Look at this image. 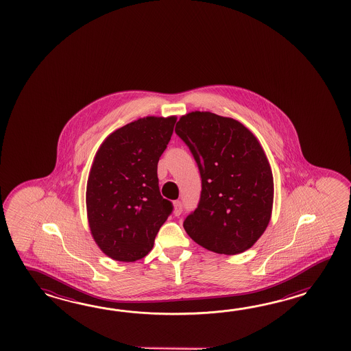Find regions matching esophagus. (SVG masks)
I'll list each match as a JSON object with an SVG mask.
<instances>
[{"mask_svg":"<svg viewBox=\"0 0 351 351\" xmlns=\"http://www.w3.org/2000/svg\"><path fill=\"white\" fill-rule=\"evenodd\" d=\"M182 210H183V204H182V202H174V215H176V216H179V215L182 213Z\"/></svg>","mask_w":351,"mask_h":351,"instance_id":"34e87169","label":"esophagus"}]
</instances>
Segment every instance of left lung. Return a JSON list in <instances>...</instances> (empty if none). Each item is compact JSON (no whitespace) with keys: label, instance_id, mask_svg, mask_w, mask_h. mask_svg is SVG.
Masks as SVG:
<instances>
[{"label":"left lung","instance_id":"obj_1","mask_svg":"<svg viewBox=\"0 0 351 351\" xmlns=\"http://www.w3.org/2000/svg\"><path fill=\"white\" fill-rule=\"evenodd\" d=\"M176 133L202 179L198 207L183 222L188 236L216 254L245 252L272 212L274 177L260 143L237 120L209 112L183 115Z\"/></svg>","mask_w":351,"mask_h":351}]
</instances>
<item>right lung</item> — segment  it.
Segmentation results:
<instances>
[{
    "instance_id": "1",
    "label": "right lung",
    "mask_w": 351,
    "mask_h": 351,
    "mask_svg": "<svg viewBox=\"0 0 351 351\" xmlns=\"http://www.w3.org/2000/svg\"><path fill=\"white\" fill-rule=\"evenodd\" d=\"M176 117H147L115 130L100 145L86 186L90 231L115 261L149 254L159 228L172 213L162 197L158 162L173 134Z\"/></svg>"
}]
</instances>
